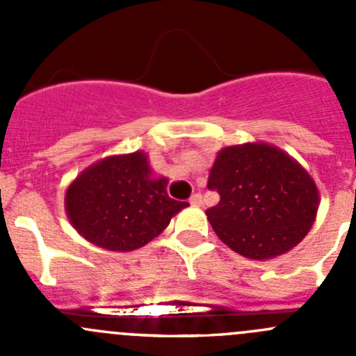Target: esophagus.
Here are the masks:
<instances>
[{
    "instance_id": "esophagus-1",
    "label": "esophagus",
    "mask_w": 356,
    "mask_h": 356,
    "mask_svg": "<svg viewBox=\"0 0 356 356\" xmlns=\"http://www.w3.org/2000/svg\"><path fill=\"white\" fill-rule=\"evenodd\" d=\"M189 203H191L193 207H201V204H203V198H201L200 193H195V195L189 198Z\"/></svg>"
}]
</instances>
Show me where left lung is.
<instances>
[{"instance_id": "obj_1", "label": "left lung", "mask_w": 356, "mask_h": 356, "mask_svg": "<svg viewBox=\"0 0 356 356\" xmlns=\"http://www.w3.org/2000/svg\"><path fill=\"white\" fill-rule=\"evenodd\" d=\"M208 189L220 195L207 210L215 234L251 260L279 257L296 246L310 231L321 201L310 174L265 143L222 149Z\"/></svg>"}]
</instances>
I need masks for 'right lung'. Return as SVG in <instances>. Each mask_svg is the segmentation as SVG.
Here are the masks:
<instances>
[{
	"label": "right lung",
	"instance_id": "right-lung-1",
	"mask_svg": "<svg viewBox=\"0 0 356 356\" xmlns=\"http://www.w3.org/2000/svg\"><path fill=\"white\" fill-rule=\"evenodd\" d=\"M167 182L152 177L143 152L108 156L68 186L67 215L75 231L92 245L108 251L138 250L188 207L167 195Z\"/></svg>",
	"mask_w": 356,
	"mask_h": 356
}]
</instances>
